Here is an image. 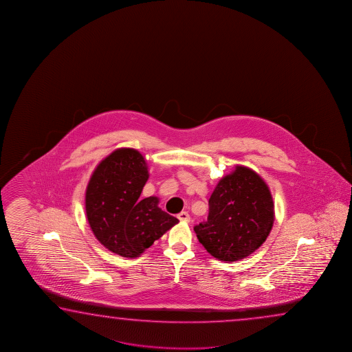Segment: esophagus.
I'll use <instances>...</instances> for the list:
<instances>
[{"mask_svg": "<svg viewBox=\"0 0 352 352\" xmlns=\"http://www.w3.org/2000/svg\"><path fill=\"white\" fill-rule=\"evenodd\" d=\"M177 218H179L181 221H190V214L187 213V212H181L179 215H177Z\"/></svg>", "mask_w": 352, "mask_h": 352, "instance_id": "34e87169", "label": "esophagus"}]
</instances>
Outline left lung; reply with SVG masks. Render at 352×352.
<instances>
[{
  "mask_svg": "<svg viewBox=\"0 0 352 352\" xmlns=\"http://www.w3.org/2000/svg\"><path fill=\"white\" fill-rule=\"evenodd\" d=\"M207 221L193 228L212 256L234 263L251 255L267 239L274 221L266 182L249 167L236 166L209 198Z\"/></svg>",
  "mask_w": 352,
  "mask_h": 352,
  "instance_id": "1",
  "label": "left lung"
}]
</instances>
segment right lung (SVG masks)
<instances>
[{
  "instance_id": "add662e5",
  "label": "right lung",
  "mask_w": 352,
  "mask_h": 352,
  "mask_svg": "<svg viewBox=\"0 0 352 352\" xmlns=\"http://www.w3.org/2000/svg\"><path fill=\"white\" fill-rule=\"evenodd\" d=\"M149 179L144 156L122 148L102 160L86 190V215L97 240L123 257H138L179 219L159 208V198L140 199Z\"/></svg>"
}]
</instances>
